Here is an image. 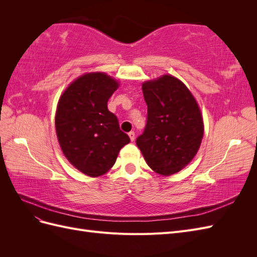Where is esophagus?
<instances>
[{
	"instance_id": "esophagus-1",
	"label": "esophagus",
	"mask_w": 257,
	"mask_h": 257,
	"mask_svg": "<svg viewBox=\"0 0 257 257\" xmlns=\"http://www.w3.org/2000/svg\"><path fill=\"white\" fill-rule=\"evenodd\" d=\"M128 136H130V139H131L132 142H134V141H135V132H133V131L130 132V133H128Z\"/></svg>"
}]
</instances>
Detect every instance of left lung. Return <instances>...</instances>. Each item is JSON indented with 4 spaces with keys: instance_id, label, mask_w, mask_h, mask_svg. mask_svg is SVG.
Returning a JSON list of instances; mask_svg holds the SVG:
<instances>
[{
    "instance_id": "obj_1",
    "label": "left lung",
    "mask_w": 257,
    "mask_h": 257,
    "mask_svg": "<svg viewBox=\"0 0 257 257\" xmlns=\"http://www.w3.org/2000/svg\"><path fill=\"white\" fill-rule=\"evenodd\" d=\"M143 93L148 106L147 124L136 145L155 173L174 175L199 149L204 136L200 109L190 90L174 76L145 82Z\"/></svg>"
}]
</instances>
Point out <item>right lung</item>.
<instances>
[{
  "label": "right lung",
  "mask_w": 257,
  "mask_h": 257,
  "mask_svg": "<svg viewBox=\"0 0 257 257\" xmlns=\"http://www.w3.org/2000/svg\"><path fill=\"white\" fill-rule=\"evenodd\" d=\"M118 87L110 76L89 73L69 84L59 99L56 131L61 149L73 166L90 177L107 173L130 143L107 108Z\"/></svg>",
  "instance_id": "right-lung-1"
}]
</instances>
